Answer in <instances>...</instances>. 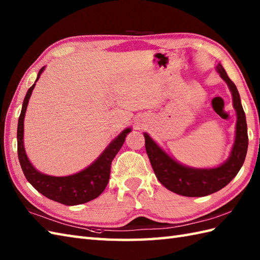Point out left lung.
Masks as SVG:
<instances>
[{
	"instance_id": "1",
	"label": "left lung",
	"mask_w": 260,
	"mask_h": 260,
	"mask_svg": "<svg viewBox=\"0 0 260 260\" xmlns=\"http://www.w3.org/2000/svg\"><path fill=\"white\" fill-rule=\"evenodd\" d=\"M215 69L229 87L237 114L235 142L229 157L223 163L206 169L186 167L171 157L150 135L144 133L146 153L157 180L168 190L183 197H206L221 190L238 174L246 158L247 123L238 89L230 80L221 63H218Z\"/></svg>"
}]
</instances>
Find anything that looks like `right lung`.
Masks as SVG:
<instances>
[{
	"label": "right lung",
	"mask_w": 260,
	"mask_h": 260,
	"mask_svg": "<svg viewBox=\"0 0 260 260\" xmlns=\"http://www.w3.org/2000/svg\"><path fill=\"white\" fill-rule=\"evenodd\" d=\"M45 68L46 67H42L39 71L35 84L29 88L23 104H22L21 114L18 121L19 161L26 180L38 192H40L41 194L50 199V200L66 204V206H77V204L91 201L102 194L109 181L110 164H112L116 154L120 150V147L123 146L126 136L129 132H132V128L131 127L125 128L119 135L116 136L95 161L78 173L67 176H53L38 171L33 167L25 153L23 142L24 116L31 93L35 89L36 82L40 78Z\"/></svg>",
	"instance_id": "right-lung-1"
}]
</instances>
